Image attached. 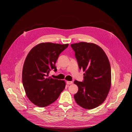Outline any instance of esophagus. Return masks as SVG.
I'll list each match as a JSON object with an SVG mask.
<instances>
[{
  "instance_id": "esophagus-1",
  "label": "esophagus",
  "mask_w": 132,
  "mask_h": 132,
  "mask_svg": "<svg viewBox=\"0 0 132 132\" xmlns=\"http://www.w3.org/2000/svg\"><path fill=\"white\" fill-rule=\"evenodd\" d=\"M66 84H67V85H71V84H73V82H72V81H67L66 82Z\"/></svg>"
}]
</instances>
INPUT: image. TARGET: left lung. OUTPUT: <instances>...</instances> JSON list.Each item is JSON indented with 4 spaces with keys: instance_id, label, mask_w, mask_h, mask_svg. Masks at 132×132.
<instances>
[{
    "instance_id": "8db88e82",
    "label": "left lung",
    "mask_w": 132,
    "mask_h": 132,
    "mask_svg": "<svg viewBox=\"0 0 132 132\" xmlns=\"http://www.w3.org/2000/svg\"><path fill=\"white\" fill-rule=\"evenodd\" d=\"M75 51L79 67L85 72L84 81L75 80L79 88L74 97L79 105L93 109L105 100L111 84V70L105 52L98 45L80 42L71 45Z\"/></svg>"
}]
</instances>
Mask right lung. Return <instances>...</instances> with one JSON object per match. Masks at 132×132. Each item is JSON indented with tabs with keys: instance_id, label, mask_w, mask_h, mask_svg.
<instances>
[{
	"instance_id": "right-lung-1",
	"label": "right lung",
	"mask_w": 132,
	"mask_h": 132,
	"mask_svg": "<svg viewBox=\"0 0 132 132\" xmlns=\"http://www.w3.org/2000/svg\"><path fill=\"white\" fill-rule=\"evenodd\" d=\"M68 44L42 43L34 46L28 54L22 70V84L27 96L38 106L43 108L56 101L65 88L64 80L48 77L59 54Z\"/></svg>"
}]
</instances>
